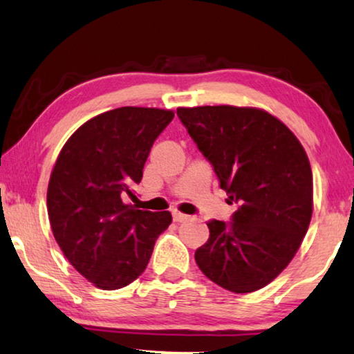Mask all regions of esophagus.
<instances>
[{
  "label": "esophagus",
  "mask_w": 354,
  "mask_h": 354,
  "mask_svg": "<svg viewBox=\"0 0 354 354\" xmlns=\"http://www.w3.org/2000/svg\"><path fill=\"white\" fill-rule=\"evenodd\" d=\"M172 218H174V222H185V220L188 218V215L178 212V211H174L172 212Z\"/></svg>",
  "instance_id": "1"
}]
</instances>
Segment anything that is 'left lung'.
I'll use <instances>...</instances> for the list:
<instances>
[{"instance_id": "left-lung-1", "label": "left lung", "mask_w": 354, "mask_h": 354, "mask_svg": "<svg viewBox=\"0 0 354 354\" xmlns=\"http://www.w3.org/2000/svg\"><path fill=\"white\" fill-rule=\"evenodd\" d=\"M177 115L211 161L233 222L207 223L209 239L194 252L199 270L234 294L270 284L299 250L313 214V174L299 139L262 109L178 106Z\"/></svg>"}]
</instances>
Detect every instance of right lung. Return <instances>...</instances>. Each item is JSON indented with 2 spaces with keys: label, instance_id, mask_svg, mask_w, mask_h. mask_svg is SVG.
<instances>
[{
  "label": "right lung",
  "instance_id": "obj_1",
  "mask_svg": "<svg viewBox=\"0 0 354 354\" xmlns=\"http://www.w3.org/2000/svg\"><path fill=\"white\" fill-rule=\"evenodd\" d=\"M172 110L121 106L76 129L60 150L48 185V214L59 248L102 290L131 284L145 271L169 211L126 204L140 183L153 142Z\"/></svg>",
  "mask_w": 354,
  "mask_h": 354
}]
</instances>
